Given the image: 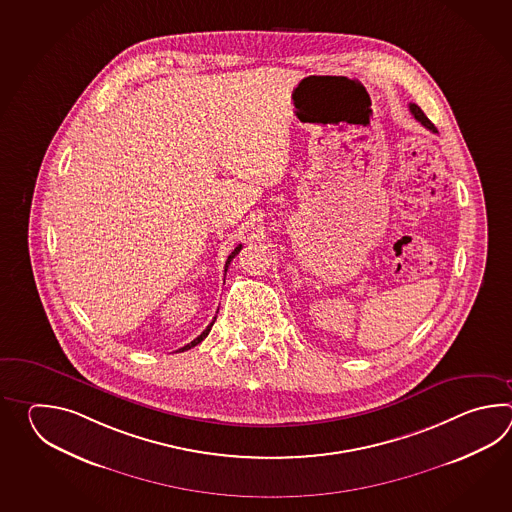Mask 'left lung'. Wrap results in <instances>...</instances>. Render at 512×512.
<instances>
[{
  "mask_svg": "<svg viewBox=\"0 0 512 512\" xmlns=\"http://www.w3.org/2000/svg\"><path fill=\"white\" fill-rule=\"evenodd\" d=\"M410 111H412V115H414L415 120H419V122H421V124H423L425 128H428V130L430 131H434V133L435 131H437L435 130L434 124H432V122H430V119H428L425 113H423V109L419 108L417 104H410Z\"/></svg>",
  "mask_w": 512,
  "mask_h": 512,
  "instance_id": "8db88e82",
  "label": "left lung"
}]
</instances>
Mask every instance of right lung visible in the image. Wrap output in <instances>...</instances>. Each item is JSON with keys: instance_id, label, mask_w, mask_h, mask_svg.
Instances as JSON below:
<instances>
[{"instance_id": "obj_1", "label": "right lung", "mask_w": 512, "mask_h": 512, "mask_svg": "<svg viewBox=\"0 0 512 512\" xmlns=\"http://www.w3.org/2000/svg\"><path fill=\"white\" fill-rule=\"evenodd\" d=\"M241 251V245H238L234 251L230 252L229 258H227V261H225V272H227V269H229L230 261L234 260V256L238 254V252ZM214 322H216V316H214V320L208 324L207 329L199 335V337L194 338L190 344H186L185 348L179 349V351H186V349L194 348V346H197L199 342H203V338H207L208 333H210V329H212V326H214Z\"/></svg>"}]
</instances>
